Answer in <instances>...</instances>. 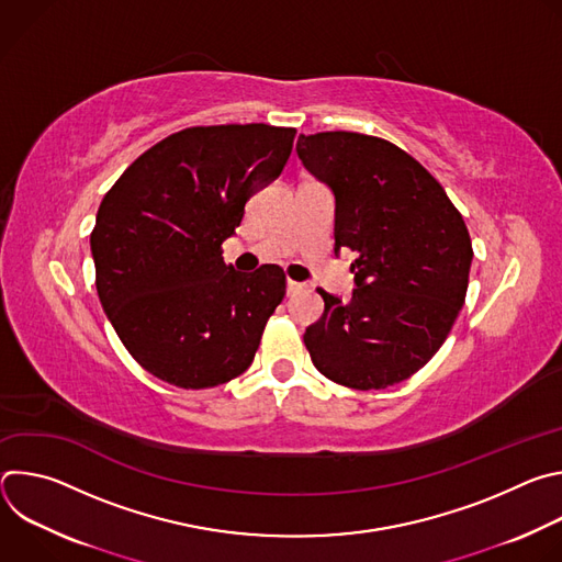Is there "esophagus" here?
Segmentation results:
<instances>
[{
	"mask_svg": "<svg viewBox=\"0 0 562 562\" xmlns=\"http://www.w3.org/2000/svg\"><path fill=\"white\" fill-rule=\"evenodd\" d=\"M300 289H302V284H300V282H293V280H289V282H286V293H289V295H295Z\"/></svg>",
	"mask_w": 562,
	"mask_h": 562,
	"instance_id": "obj_1",
	"label": "esophagus"
}]
</instances>
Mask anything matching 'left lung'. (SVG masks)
<instances>
[{"label": "left lung", "instance_id": "obj_1", "mask_svg": "<svg viewBox=\"0 0 562 562\" xmlns=\"http://www.w3.org/2000/svg\"><path fill=\"white\" fill-rule=\"evenodd\" d=\"M302 165L336 195V254L351 249V300L317 289L325 313L304 334L315 369L358 389L412 378L464 304L471 237L442 184L400 146L362 133L300 135Z\"/></svg>", "mask_w": 562, "mask_h": 562}]
</instances>
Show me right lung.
I'll use <instances>...</instances> for the list:
<instances>
[{"label": "right lung", "instance_id": "1", "mask_svg": "<svg viewBox=\"0 0 562 562\" xmlns=\"http://www.w3.org/2000/svg\"><path fill=\"white\" fill-rule=\"evenodd\" d=\"M293 139L271 124L191 126L144 150L104 195L91 233L98 295L155 378L209 389L251 367L286 276L233 271L222 243L282 173Z\"/></svg>", "mask_w": 562, "mask_h": 562}]
</instances>
